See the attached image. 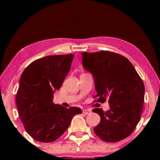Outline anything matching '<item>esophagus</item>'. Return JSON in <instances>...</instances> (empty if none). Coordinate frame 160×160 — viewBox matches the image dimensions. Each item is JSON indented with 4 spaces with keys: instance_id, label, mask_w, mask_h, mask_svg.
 <instances>
[{
    "instance_id": "1",
    "label": "esophagus",
    "mask_w": 160,
    "mask_h": 160,
    "mask_svg": "<svg viewBox=\"0 0 160 160\" xmlns=\"http://www.w3.org/2000/svg\"><path fill=\"white\" fill-rule=\"evenodd\" d=\"M82 113H84V114H90V113H91V111L88 109H84L82 110Z\"/></svg>"
}]
</instances>
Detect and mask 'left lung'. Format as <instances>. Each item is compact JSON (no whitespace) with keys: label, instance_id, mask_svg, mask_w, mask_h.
<instances>
[{"label":"left lung","instance_id":"1","mask_svg":"<svg viewBox=\"0 0 160 160\" xmlns=\"http://www.w3.org/2000/svg\"><path fill=\"white\" fill-rule=\"evenodd\" d=\"M82 66L93 75L97 92L95 101L108 99L110 109H93L101 121L94 128L97 136L108 142L128 137L140 120L145 86L128 58L108 51L83 52ZM94 101V102H95Z\"/></svg>","mask_w":160,"mask_h":160}]
</instances>
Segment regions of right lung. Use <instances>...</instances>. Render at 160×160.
<instances>
[{"mask_svg":"<svg viewBox=\"0 0 160 160\" xmlns=\"http://www.w3.org/2000/svg\"><path fill=\"white\" fill-rule=\"evenodd\" d=\"M74 55L48 56L31 63L20 79L16 95L19 116L27 132L41 142L55 141L66 131L79 107L66 108L53 103L68 73Z\"/></svg>","mask_w":160,"mask_h":160,"instance_id":"right-lung-1","label":"right lung"}]
</instances>
